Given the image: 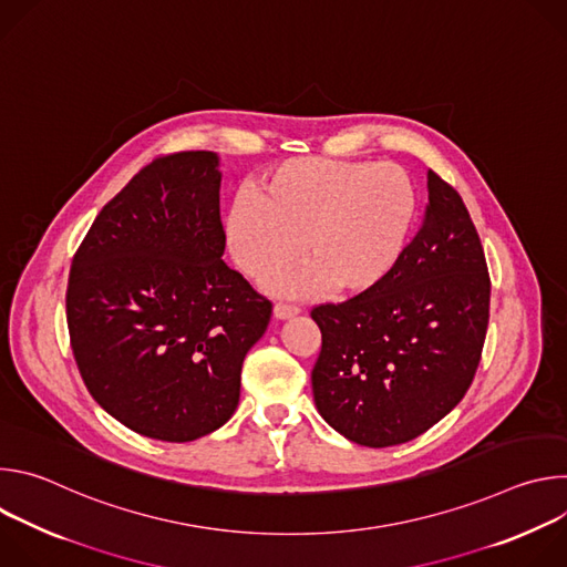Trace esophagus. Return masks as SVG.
Returning <instances> with one entry per match:
<instances>
[{
    "label": "esophagus",
    "mask_w": 567,
    "mask_h": 567,
    "mask_svg": "<svg viewBox=\"0 0 567 567\" xmlns=\"http://www.w3.org/2000/svg\"><path fill=\"white\" fill-rule=\"evenodd\" d=\"M298 313H300V309L293 307V305H282V302H278V305L274 307V316H276L278 320H287V318H293V316H298Z\"/></svg>",
    "instance_id": "1"
}]
</instances>
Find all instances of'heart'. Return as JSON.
I'll list each match as a JSON object with an SVG mask.
<instances>
[{
	"label": "heart",
	"instance_id": "b5f03b06",
	"mask_svg": "<svg viewBox=\"0 0 567 567\" xmlns=\"http://www.w3.org/2000/svg\"><path fill=\"white\" fill-rule=\"evenodd\" d=\"M415 210L413 182L394 164L298 156L265 173L256 197L233 202L224 233L233 262L254 280L287 269L302 249L307 265L276 280L278 293L328 285L363 293L396 267Z\"/></svg>",
	"mask_w": 567,
	"mask_h": 567
}]
</instances>
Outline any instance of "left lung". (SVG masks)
Here are the masks:
<instances>
[{"label":"left lung","mask_w":567,"mask_h":567,"mask_svg":"<svg viewBox=\"0 0 567 567\" xmlns=\"http://www.w3.org/2000/svg\"><path fill=\"white\" fill-rule=\"evenodd\" d=\"M424 221L377 287L311 309L320 417L350 442H411L468 390L489 326L492 282L462 197L433 171Z\"/></svg>","instance_id":"obj_1"}]
</instances>
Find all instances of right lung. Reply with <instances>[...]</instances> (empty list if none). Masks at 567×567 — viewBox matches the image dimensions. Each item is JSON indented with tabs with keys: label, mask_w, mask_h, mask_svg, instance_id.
Wrapping results in <instances>:
<instances>
[{
	"label": "right lung",
	"mask_w": 567,
	"mask_h": 567,
	"mask_svg": "<svg viewBox=\"0 0 567 567\" xmlns=\"http://www.w3.org/2000/svg\"><path fill=\"white\" fill-rule=\"evenodd\" d=\"M219 156L154 158L99 213L66 287L71 350L114 420L193 442L237 409L247 352L271 302L221 260Z\"/></svg>",
	"instance_id": "1"
}]
</instances>
